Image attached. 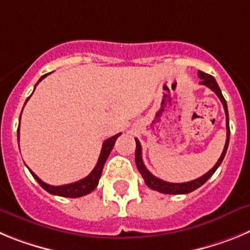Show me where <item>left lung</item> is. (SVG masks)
Segmentation results:
<instances>
[{"instance_id":"1","label":"left lung","mask_w":250,"mask_h":250,"mask_svg":"<svg viewBox=\"0 0 250 250\" xmlns=\"http://www.w3.org/2000/svg\"><path fill=\"white\" fill-rule=\"evenodd\" d=\"M200 77V85H205L208 86L209 89L213 90L214 92L216 94V96L220 99L222 101L223 106H224V111H225V121H227V140H225V146L224 150H223L222 155H220L219 160L216 161V164L211 167L207 174H204L203 176L200 178L195 179V180H191V182H188V183H167L165 180H161V179L156 178V176L152 175L150 173L149 170L146 169V167L144 165L143 163V158H141V145H140V141L138 139H135L136 141V150H135V163H136V167H138L139 173L141 174V176L144 178V182L150 189L152 190H156V191H160L163 194H188V193H191L194 191L195 189L202 187L205 182H207L208 179L210 178L214 173H215V170L220 167L222 164L223 159H224L225 154H227V150H228V145H229V135H230V129H229V115H228V106H227V101H225L224 96H223L222 91H220L219 86L216 83L215 79H214L211 75H208L205 72L199 71L198 72Z\"/></svg>"}]
</instances>
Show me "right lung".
<instances>
[{"label":"right lung","mask_w":250,"mask_h":250,"mask_svg":"<svg viewBox=\"0 0 250 250\" xmlns=\"http://www.w3.org/2000/svg\"><path fill=\"white\" fill-rule=\"evenodd\" d=\"M46 76H47V74L43 75V76H41V79L39 80V83L42 80L43 77H46ZM37 83L35 85V89H36ZM30 98H27V100ZM27 100H26V103H27ZM20 119H21V115H20ZM120 135H121V132H119V134H116V135L111 136V138H109L107 140L104 141L103 149H101V152H100V156H99V160H98V163H96V165H95L94 170H92L91 173L86 176V178L81 179V180H79V182H76V183H71V184H66V185H60V187H54V185H50V184H46V183H43L42 180H41V179H40L39 176H37L36 174L32 171V170H30V169L28 170H30V173L32 174V176L36 179L37 183H39V184L41 185V187H42L43 189L47 191V193L52 194V195L65 196V198H79V196L86 195V194H89V193H91L92 190H95V188L98 187L99 180H100V176H101V173H103V169H104V165H105L106 159L109 158L110 152H111L112 147H114V145H115V141H116V139H118ZM17 140H20V127L17 129Z\"/></svg>","instance_id":"right-lung-1"}]
</instances>
